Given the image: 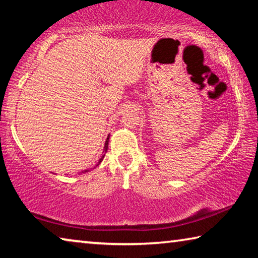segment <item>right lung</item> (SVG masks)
Instances as JSON below:
<instances>
[{
    "instance_id": "right-lung-1",
    "label": "right lung",
    "mask_w": 258,
    "mask_h": 258,
    "mask_svg": "<svg viewBox=\"0 0 258 258\" xmlns=\"http://www.w3.org/2000/svg\"><path fill=\"white\" fill-rule=\"evenodd\" d=\"M108 145H109V137L107 138V140H105V144H104V149H103V155H102V157L99 159V162H97V164L94 166V167H91V169H87V170H84V171H81L80 173H86V172H88L89 170H92V169H95L96 166H99L100 164H101V162L103 161V158H104V156H105V153H107V150H108Z\"/></svg>"
}]
</instances>
